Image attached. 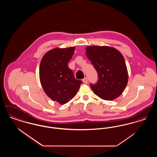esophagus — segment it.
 I'll list each match as a JSON object with an SVG mask.
<instances>
[{"label":"esophagus","mask_w":157,"mask_h":157,"mask_svg":"<svg viewBox=\"0 0 157 157\" xmlns=\"http://www.w3.org/2000/svg\"><path fill=\"white\" fill-rule=\"evenodd\" d=\"M82 81H83V83H88V78H83V79H82Z\"/></svg>","instance_id":"obj_1"}]
</instances>
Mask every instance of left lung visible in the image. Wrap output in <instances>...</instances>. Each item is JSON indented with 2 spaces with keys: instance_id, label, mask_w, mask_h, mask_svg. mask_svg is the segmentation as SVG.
Here are the masks:
<instances>
[{
  "instance_id": "obj_1",
  "label": "left lung",
  "mask_w": 157,
  "mask_h": 157,
  "mask_svg": "<svg viewBox=\"0 0 157 157\" xmlns=\"http://www.w3.org/2000/svg\"><path fill=\"white\" fill-rule=\"evenodd\" d=\"M86 55L96 69L98 80L91 84L94 94L102 99L112 101L125 90L128 79L124 58L115 48L107 46H89Z\"/></svg>"
}]
</instances>
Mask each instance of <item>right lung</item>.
<instances>
[{"label":"right lung","instance_id":"1","mask_svg":"<svg viewBox=\"0 0 157 157\" xmlns=\"http://www.w3.org/2000/svg\"><path fill=\"white\" fill-rule=\"evenodd\" d=\"M75 47L54 48L40 61L39 78L46 94L53 101L65 104L76 95L82 81L76 79L67 66Z\"/></svg>","mask_w":157,"mask_h":157}]
</instances>
